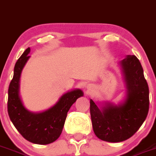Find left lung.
Masks as SVG:
<instances>
[{"mask_svg": "<svg viewBox=\"0 0 156 156\" xmlns=\"http://www.w3.org/2000/svg\"><path fill=\"white\" fill-rule=\"evenodd\" d=\"M126 87V96L118 105L105 103L99 108L90 100V115L95 134L104 141L121 142L134 134L148 113L149 89L144 70L135 55L120 62Z\"/></svg>", "mask_w": 156, "mask_h": 156, "instance_id": "8db88e82", "label": "left lung"}]
</instances>
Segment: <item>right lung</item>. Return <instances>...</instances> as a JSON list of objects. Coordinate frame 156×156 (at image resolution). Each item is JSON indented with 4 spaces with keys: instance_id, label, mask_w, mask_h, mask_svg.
<instances>
[{
    "instance_id": "obj_1",
    "label": "right lung",
    "mask_w": 156,
    "mask_h": 156,
    "mask_svg": "<svg viewBox=\"0 0 156 156\" xmlns=\"http://www.w3.org/2000/svg\"><path fill=\"white\" fill-rule=\"evenodd\" d=\"M27 48L16 63L13 78L9 88L8 112L11 121L26 140L37 144H48L59 138L63 130L67 112L77 99L83 96L79 89L64 93L54 106L39 113L30 112L23 106L20 96L22 70L29 59Z\"/></svg>"
}]
</instances>
